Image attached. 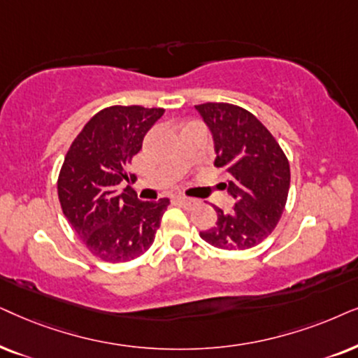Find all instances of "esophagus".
I'll list each match as a JSON object with an SVG mask.
<instances>
[{
	"mask_svg": "<svg viewBox=\"0 0 358 358\" xmlns=\"http://www.w3.org/2000/svg\"><path fill=\"white\" fill-rule=\"evenodd\" d=\"M176 201H178L183 208H187V209H193L194 206H198V199H194V198L178 196V198H176Z\"/></svg>",
	"mask_w": 358,
	"mask_h": 358,
	"instance_id": "34e87169",
	"label": "esophagus"
}]
</instances>
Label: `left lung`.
Instances as JSON below:
<instances>
[{
  "mask_svg": "<svg viewBox=\"0 0 358 358\" xmlns=\"http://www.w3.org/2000/svg\"><path fill=\"white\" fill-rule=\"evenodd\" d=\"M194 109L213 136L214 165L231 175L222 187L236 199L231 213L216 208V224L199 236L222 250L252 249L282 217L289 189L287 157L268 129L244 108L204 103Z\"/></svg>",
  "mask_w": 358,
  "mask_h": 358,
  "instance_id": "1",
  "label": "left lung"
}]
</instances>
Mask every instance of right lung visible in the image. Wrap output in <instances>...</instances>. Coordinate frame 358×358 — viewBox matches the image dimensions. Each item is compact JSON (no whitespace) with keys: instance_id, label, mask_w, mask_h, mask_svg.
Listing matches in <instances>:
<instances>
[{"instance_id":"right-lung-1","label":"right lung","mask_w":358,"mask_h":358,"mask_svg":"<svg viewBox=\"0 0 358 358\" xmlns=\"http://www.w3.org/2000/svg\"><path fill=\"white\" fill-rule=\"evenodd\" d=\"M164 114L162 108L111 106L90 119L62 165L59 199L88 250L111 264L134 260L154 244L169 199L141 201L121 188L132 157Z\"/></svg>"}]
</instances>
